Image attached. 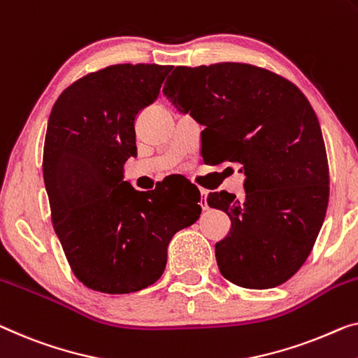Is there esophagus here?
Masks as SVG:
<instances>
[{
    "instance_id": "obj_1",
    "label": "esophagus",
    "mask_w": 358,
    "mask_h": 358,
    "mask_svg": "<svg viewBox=\"0 0 358 358\" xmlns=\"http://www.w3.org/2000/svg\"><path fill=\"white\" fill-rule=\"evenodd\" d=\"M199 204L204 210L209 209V206H207V191L206 189H201V202H199Z\"/></svg>"
}]
</instances>
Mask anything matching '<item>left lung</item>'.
Here are the masks:
<instances>
[{
    "label": "left lung",
    "instance_id": "1",
    "mask_svg": "<svg viewBox=\"0 0 358 358\" xmlns=\"http://www.w3.org/2000/svg\"><path fill=\"white\" fill-rule=\"evenodd\" d=\"M162 93L204 127L213 164H241L244 197L227 191L207 204L230 217L215 244L220 273L249 289H268L306 262L327 215L329 173L315 110L294 83L239 62L175 67Z\"/></svg>",
    "mask_w": 358,
    "mask_h": 358
}]
</instances>
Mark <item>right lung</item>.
Masks as SVG:
<instances>
[{
    "instance_id": "add662e5",
    "label": "right lung",
    "mask_w": 358,
    "mask_h": 358,
    "mask_svg": "<svg viewBox=\"0 0 358 358\" xmlns=\"http://www.w3.org/2000/svg\"><path fill=\"white\" fill-rule=\"evenodd\" d=\"M172 66L117 64L88 73L52 106L43 178L52 227L77 278L108 294L161 278L173 234L201 215L199 189L165 178L152 191L125 181L136 156L135 120L152 104Z\"/></svg>"
}]
</instances>
